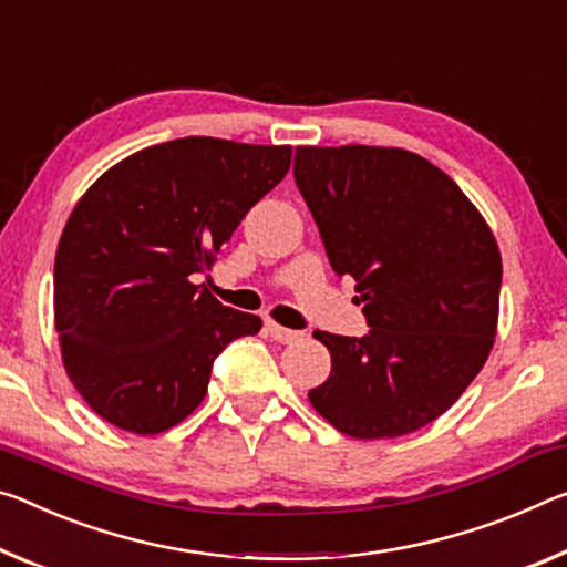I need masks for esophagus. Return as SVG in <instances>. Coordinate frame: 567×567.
<instances>
[{
  "label": "esophagus",
  "instance_id": "1",
  "mask_svg": "<svg viewBox=\"0 0 567 567\" xmlns=\"http://www.w3.org/2000/svg\"><path fill=\"white\" fill-rule=\"evenodd\" d=\"M265 330L269 332V338L277 340V343H298V340H302V332L277 326L275 320H267L265 322Z\"/></svg>",
  "mask_w": 567,
  "mask_h": 567
}]
</instances>
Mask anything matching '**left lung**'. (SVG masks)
Returning <instances> with one entry per match:
<instances>
[{
    "instance_id": "8db88e82",
    "label": "left lung",
    "mask_w": 567,
    "mask_h": 567,
    "mask_svg": "<svg viewBox=\"0 0 567 567\" xmlns=\"http://www.w3.org/2000/svg\"><path fill=\"white\" fill-rule=\"evenodd\" d=\"M292 174L371 328L312 332L332 365L310 403L355 439L431 424L482 371L497 332L502 257L487 221L442 168L403 148L300 146Z\"/></svg>"
}]
</instances>
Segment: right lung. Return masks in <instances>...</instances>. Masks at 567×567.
<instances>
[{"label": "right lung", "instance_id": "obj_1", "mask_svg": "<svg viewBox=\"0 0 567 567\" xmlns=\"http://www.w3.org/2000/svg\"><path fill=\"white\" fill-rule=\"evenodd\" d=\"M290 158V146L186 136L115 164L78 202L55 255V328L70 381L107 424L176 426L221 350L262 328L196 277Z\"/></svg>", "mask_w": 567, "mask_h": 567}]
</instances>
